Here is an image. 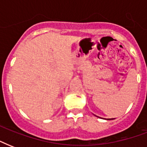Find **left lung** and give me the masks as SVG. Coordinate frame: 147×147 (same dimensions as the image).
Wrapping results in <instances>:
<instances>
[{"label": "left lung", "instance_id": "1", "mask_svg": "<svg viewBox=\"0 0 147 147\" xmlns=\"http://www.w3.org/2000/svg\"><path fill=\"white\" fill-rule=\"evenodd\" d=\"M94 116H96V115H94ZM96 117H98V116H96ZM114 119H115V118H108V119H105V120H114Z\"/></svg>", "mask_w": 147, "mask_h": 147}]
</instances>
